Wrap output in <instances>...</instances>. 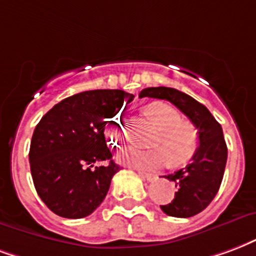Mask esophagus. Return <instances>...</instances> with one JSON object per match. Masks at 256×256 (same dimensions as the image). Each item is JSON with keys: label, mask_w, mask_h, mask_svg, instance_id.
I'll return each mask as SVG.
<instances>
[{"label": "esophagus", "mask_w": 256, "mask_h": 256, "mask_svg": "<svg viewBox=\"0 0 256 256\" xmlns=\"http://www.w3.org/2000/svg\"><path fill=\"white\" fill-rule=\"evenodd\" d=\"M140 176L146 182H154L156 180V175H153V174H145V172H138Z\"/></svg>", "instance_id": "obj_1"}]
</instances>
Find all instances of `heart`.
<instances>
[{
  "label": "heart",
  "mask_w": 256,
  "mask_h": 256,
  "mask_svg": "<svg viewBox=\"0 0 256 256\" xmlns=\"http://www.w3.org/2000/svg\"><path fill=\"white\" fill-rule=\"evenodd\" d=\"M145 114L162 132L156 145L162 148L150 150L134 146L124 148L118 154L119 162L138 170H158L170 162L178 166L194 156L200 145V136L191 123L183 122L178 110L170 104L153 103L148 106ZM106 133L114 145H119L122 140L128 138L122 114L119 112L110 120Z\"/></svg>",
  "instance_id": "1"
}]
</instances>
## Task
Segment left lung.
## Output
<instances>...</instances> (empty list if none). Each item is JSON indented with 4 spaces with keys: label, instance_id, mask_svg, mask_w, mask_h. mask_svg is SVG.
<instances>
[{
    "label": "left lung",
    "instance_id": "obj_1",
    "mask_svg": "<svg viewBox=\"0 0 256 256\" xmlns=\"http://www.w3.org/2000/svg\"><path fill=\"white\" fill-rule=\"evenodd\" d=\"M140 98H153L171 102L198 128L200 145L190 164L164 176L174 182L175 196L162 210L172 217L187 218L206 209L217 194L228 157L222 128L204 104L180 90L154 86L141 90Z\"/></svg>",
    "mask_w": 256,
    "mask_h": 256
}]
</instances>
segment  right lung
I'll list each match as a JSON object with an SVG mask.
<instances>
[{"mask_svg": "<svg viewBox=\"0 0 256 256\" xmlns=\"http://www.w3.org/2000/svg\"><path fill=\"white\" fill-rule=\"evenodd\" d=\"M134 94L120 90H85L43 115L30 148L38 196L65 218H82L99 208L119 171L104 128Z\"/></svg>", "mask_w": 256, "mask_h": 256, "instance_id": "obj_1", "label": "right lung"}]
</instances>
